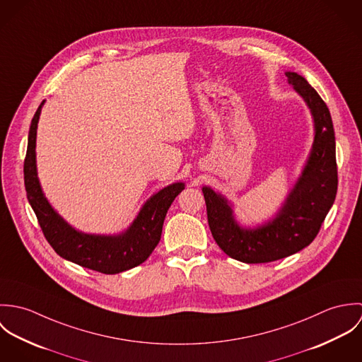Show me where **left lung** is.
<instances>
[{
  "label": "left lung",
  "instance_id": "8db88e82",
  "mask_svg": "<svg viewBox=\"0 0 362 362\" xmlns=\"http://www.w3.org/2000/svg\"><path fill=\"white\" fill-rule=\"evenodd\" d=\"M288 85L310 108L313 142L305 165L277 213L255 227L241 226L233 204L220 192L204 187L207 221L217 245L230 258L266 263L290 257L308 247L334 202L337 165L334 129L327 105L297 72H286Z\"/></svg>",
  "mask_w": 362,
  "mask_h": 362
}]
</instances>
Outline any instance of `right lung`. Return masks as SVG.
Listing matches in <instances>:
<instances>
[{
  "mask_svg": "<svg viewBox=\"0 0 362 362\" xmlns=\"http://www.w3.org/2000/svg\"><path fill=\"white\" fill-rule=\"evenodd\" d=\"M45 103L46 100L39 105L30 124L23 174L28 201L46 240L61 258L104 274H115L144 263L158 244L167 210L185 184L174 182L157 191L142 205L129 227L118 234H90L76 230L50 205L37 177L36 136Z\"/></svg>",
  "mask_w": 362,
  "mask_h": 362,
  "instance_id": "1",
  "label": "right lung"
}]
</instances>
